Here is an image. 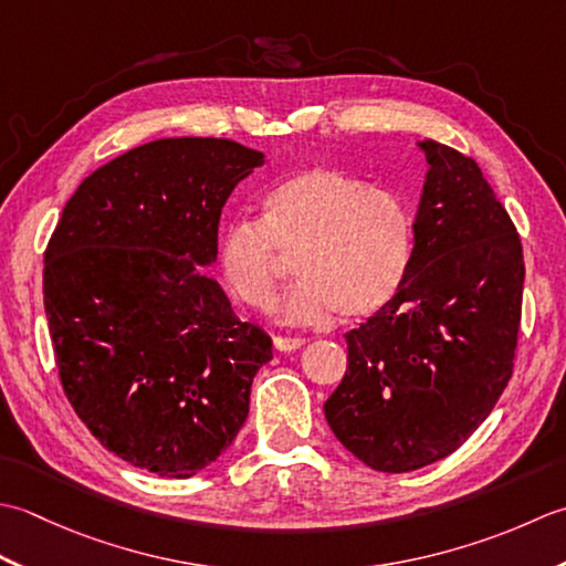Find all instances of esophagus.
<instances>
[{
    "label": "esophagus",
    "instance_id": "esophagus-1",
    "mask_svg": "<svg viewBox=\"0 0 566 566\" xmlns=\"http://www.w3.org/2000/svg\"><path fill=\"white\" fill-rule=\"evenodd\" d=\"M305 344V339L303 337H273V347L279 349V352H295V349H300Z\"/></svg>",
    "mask_w": 566,
    "mask_h": 566
}]
</instances>
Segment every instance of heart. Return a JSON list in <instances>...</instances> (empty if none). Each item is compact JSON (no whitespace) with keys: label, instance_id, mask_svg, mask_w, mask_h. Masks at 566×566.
<instances>
[{"label":"heart","instance_id":"obj_1","mask_svg":"<svg viewBox=\"0 0 566 566\" xmlns=\"http://www.w3.org/2000/svg\"><path fill=\"white\" fill-rule=\"evenodd\" d=\"M412 217L398 195L334 168H305L263 198V219H234L217 244V266L232 295L271 313L283 279L281 251L297 253L300 281L281 315L322 325L334 313L356 322L380 313L408 279Z\"/></svg>","mask_w":566,"mask_h":566}]
</instances>
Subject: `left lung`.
Returning <instances> with one entry per match:
<instances>
[{
    "label": "left lung",
    "mask_w": 566,
    "mask_h": 566,
    "mask_svg": "<svg viewBox=\"0 0 566 566\" xmlns=\"http://www.w3.org/2000/svg\"><path fill=\"white\" fill-rule=\"evenodd\" d=\"M428 176L400 293L347 332V374L325 402L337 440L402 474L449 457L513 376L523 247L474 158L418 142Z\"/></svg>",
    "instance_id": "8db88e82"
}]
</instances>
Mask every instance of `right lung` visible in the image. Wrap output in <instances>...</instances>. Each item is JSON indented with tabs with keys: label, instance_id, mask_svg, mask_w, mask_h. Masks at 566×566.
Masks as SVG:
<instances>
[{
	"label": "right lung",
	"instance_id": "right-lung-1",
	"mask_svg": "<svg viewBox=\"0 0 566 566\" xmlns=\"http://www.w3.org/2000/svg\"><path fill=\"white\" fill-rule=\"evenodd\" d=\"M266 156L158 138L87 176L43 256L57 374L77 418L132 467L190 479L234 442L271 337L199 266L229 195Z\"/></svg>",
	"mask_w": 566,
	"mask_h": 566
}]
</instances>
